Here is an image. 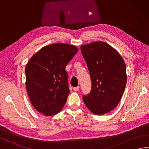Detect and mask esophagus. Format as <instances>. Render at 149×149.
<instances>
[{
  "mask_svg": "<svg viewBox=\"0 0 149 149\" xmlns=\"http://www.w3.org/2000/svg\"><path fill=\"white\" fill-rule=\"evenodd\" d=\"M79 89H80V87L79 86H77V87H76V88H73L74 91H79Z\"/></svg>",
  "mask_w": 149,
  "mask_h": 149,
  "instance_id": "34e87169",
  "label": "esophagus"
}]
</instances>
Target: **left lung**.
Wrapping results in <instances>:
<instances>
[{
    "label": "left lung",
    "instance_id": "8db88e82",
    "mask_svg": "<svg viewBox=\"0 0 149 149\" xmlns=\"http://www.w3.org/2000/svg\"><path fill=\"white\" fill-rule=\"evenodd\" d=\"M91 79L90 93L83 96L86 107L95 115H104L116 107L127 85L126 65L117 50L97 41L80 47Z\"/></svg>",
    "mask_w": 149,
    "mask_h": 149
}]
</instances>
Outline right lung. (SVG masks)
Instances as JSON below:
<instances>
[{
  "instance_id": "obj_1",
  "label": "right lung",
  "mask_w": 149,
  "mask_h": 149,
  "mask_svg": "<svg viewBox=\"0 0 149 149\" xmlns=\"http://www.w3.org/2000/svg\"><path fill=\"white\" fill-rule=\"evenodd\" d=\"M78 49L72 45L53 43L33 54L25 67L26 88L38 111L51 116L63 109L69 93L65 67Z\"/></svg>"
}]
</instances>
